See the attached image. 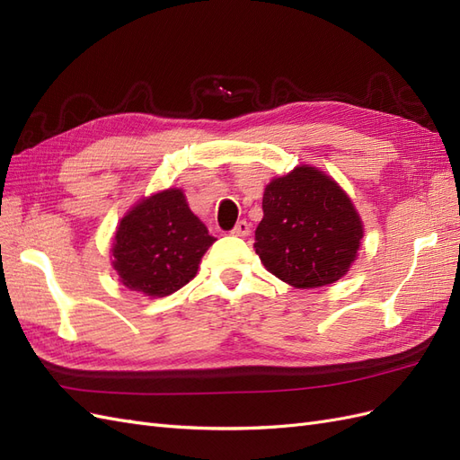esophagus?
<instances>
[{"mask_svg": "<svg viewBox=\"0 0 460 460\" xmlns=\"http://www.w3.org/2000/svg\"><path fill=\"white\" fill-rule=\"evenodd\" d=\"M249 232H252V225H249L247 220H240L238 225L232 228V235H249Z\"/></svg>", "mask_w": 460, "mask_h": 460, "instance_id": "esophagus-1", "label": "esophagus"}]
</instances>
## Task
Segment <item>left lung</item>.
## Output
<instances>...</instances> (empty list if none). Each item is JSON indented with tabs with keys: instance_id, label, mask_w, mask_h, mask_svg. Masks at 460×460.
I'll return each instance as SVG.
<instances>
[{
	"instance_id": "obj_1",
	"label": "left lung",
	"mask_w": 460,
	"mask_h": 460,
	"mask_svg": "<svg viewBox=\"0 0 460 460\" xmlns=\"http://www.w3.org/2000/svg\"><path fill=\"white\" fill-rule=\"evenodd\" d=\"M360 238L363 222L351 199L313 166H297L264 190L253 247L280 280L303 289L340 280Z\"/></svg>"
}]
</instances>
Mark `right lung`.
<instances>
[{
  "label": "right lung",
  "mask_w": 460,
  "mask_h": 460,
  "mask_svg": "<svg viewBox=\"0 0 460 460\" xmlns=\"http://www.w3.org/2000/svg\"><path fill=\"white\" fill-rule=\"evenodd\" d=\"M213 242L203 222L190 211L184 193L166 190L137 203L120 220L113 267L128 289L164 297L196 276Z\"/></svg>",
  "instance_id": "right-lung-1"
}]
</instances>
